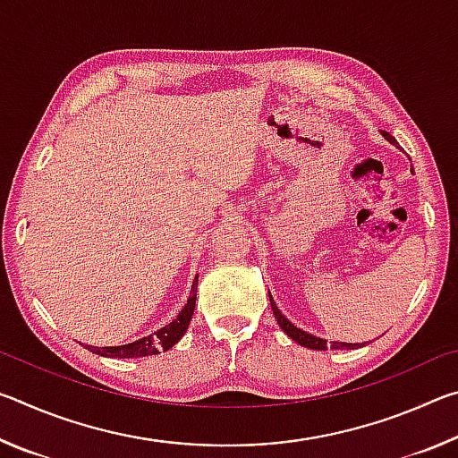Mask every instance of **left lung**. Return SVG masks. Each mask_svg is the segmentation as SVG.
<instances>
[{"instance_id":"8db88e82","label":"left lung","mask_w":458,"mask_h":458,"mask_svg":"<svg viewBox=\"0 0 458 458\" xmlns=\"http://www.w3.org/2000/svg\"><path fill=\"white\" fill-rule=\"evenodd\" d=\"M382 137L386 139L387 143H392V145L398 147V141L390 133H386V131H382ZM268 299H270V307H273V313H275V319L278 323V327H281L293 341H297L299 345L309 347V350H317V352H325V350H327V347H331V350H358V347H361V344H345V341H331V344H327V339H321V337H317V335H311V333H307L303 329H299L297 325L291 323L281 313V309L276 307L273 294H270V293H268Z\"/></svg>"}]
</instances>
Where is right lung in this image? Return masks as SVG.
Masks as SVG:
<instances>
[{
    "instance_id": "1",
    "label": "right lung",
    "mask_w": 458,
    "mask_h": 458,
    "mask_svg": "<svg viewBox=\"0 0 458 458\" xmlns=\"http://www.w3.org/2000/svg\"><path fill=\"white\" fill-rule=\"evenodd\" d=\"M196 293H198V276L193 278L188 303L183 305L180 315H177L172 323H167L165 327L153 331V333H149V335L133 341V344L111 345V347H95V345H84V347H89L92 353L103 355V358H121V360L145 358V355H157L161 352L172 350L177 341L183 337V333L188 331L193 309H196V297H198Z\"/></svg>"
}]
</instances>
